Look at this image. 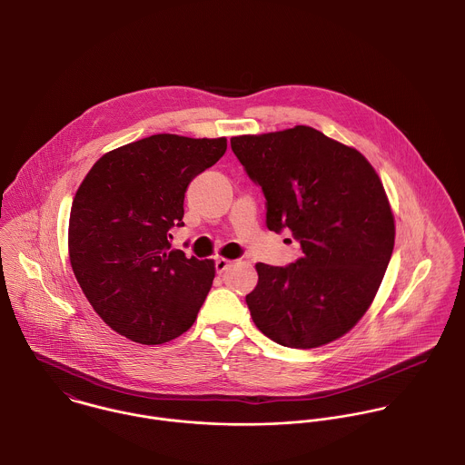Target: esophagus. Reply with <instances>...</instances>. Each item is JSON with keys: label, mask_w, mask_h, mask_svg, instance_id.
<instances>
[{"label": "esophagus", "mask_w": 465, "mask_h": 465, "mask_svg": "<svg viewBox=\"0 0 465 465\" xmlns=\"http://www.w3.org/2000/svg\"><path fill=\"white\" fill-rule=\"evenodd\" d=\"M232 265V262H229V260H225V258H218L216 260V263H214V268H216V273H223L229 266Z\"/></svg>", "instance_id": "obj_1"}]
</instances>
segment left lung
<instances>
[{
    "label": "left lung",
    "mask_w": 465,
    "mask_h": 465,
    "mask_svg": "<svg viewBox=\"0 0 465 465\" xmlns=\"http://www.w3.org/2000/svg\"><path fill=\"white\" fill-rule=\"evenodd\" d=\"M266 199V227L290 229L302 256L258 263L245 297L258 330L293 349L330 343L369 310L394 251V214L371 163L312 127L231 137Z\"/></svg>",
    "instance_id": "1"
}]
</instances>
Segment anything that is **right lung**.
Segmentation results:
<instances>
[{
    "mask_svg": "<svg viewBox=\"0 0 465 465\" xmlns=\"http://www.w3.org/2000/svg\"><path fill=\"white\" fill-rule=\"evenodd\" d=\"M227 139L155 134L102 155L69 214V262L93 310L129 340L159 345L188 331L211 290L214 262L172 251L190 183Z\"/></svg>",
    "mask_w": 465,
    "mask_h": 465,
    "instance_id": "obj_1",
    "label": "right lung"
}]
</instances>
